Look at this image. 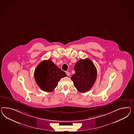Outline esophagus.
I'll list each match as a JSON object with an SVG mask.
<instances>
[{"mask_svg": "<svg viewBox=\"0 0 134 134\" xmlns=\"http://www.w3.org/2000/svg\"><path fill=\"white\" fill-rule=\"evenodd\" d=\"M66 74H67V75L68 76H70V72H66Z\"/></svg>", "mask_w": 134, "mask_h": 134, "instance_id": "34e87169", "label": "esophagus"}]
</instances>
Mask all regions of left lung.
Instances as JSON below:
<instances>
[{
    "mask_svg": "<svg viewBox=\"0 0 134 134\" xmlns=\"http://www.w3.org/2000/svg\"><path fill=\"white\" fill-rule=\"evenodd\" d=\"M75 74L71 79L76 89L81 93L90 90L97 76V71L94 63L88 58L81 59L74 67Z\"/></svg>",
    "mask_w": 134,
    "mask_h": 134,
    "instance_id": "8db88e82",
    "label": "left lung"
}]
</instances>
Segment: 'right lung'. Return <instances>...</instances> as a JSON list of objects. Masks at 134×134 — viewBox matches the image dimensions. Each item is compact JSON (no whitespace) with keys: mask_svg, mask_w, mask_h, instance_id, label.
<instances>
[{"mask_svg":"<svg viewBox=\"0 0 134 134\" xmlns=\"http://www.w3.org/2000/svg\"><path fill=\"white\" fill-rule=\"evenodd\" d=\"M67 76L51 60H43L36 67L34 77L37 84L42 90L47 92L54 91L62 78Z\"/></svg>","mask_w":134,"mask_h":134,"instance_id":"obj_1","label":"right lung"}]
</instances>
